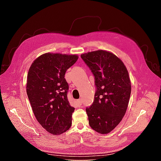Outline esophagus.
Instances as JSON below:
<instances>
[{"label":"esophagus","mask_w":161,"mask_h":161,"mask_svg":"<svg viewBox=\"0 0 161 161\" xmlns=\"http://www.w3.org/2000/svg\"><path fill=\"white\" fill-rule=\"evenodd\" d=\"M82 100L81 99H78L77 101H76V103H77V104L79 105H82Z\"/></svg>","instance_id":"esophagus-1"}]
</instances>
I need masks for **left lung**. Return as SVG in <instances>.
Here are the masks:
<instances>
[{"mask_svg": "<svg viewBox=\"0 0 161 161\" xmlns=\"http://www.w3.org/2000/svg\"><path fill=\"white\" fill-rule=\"evenodd\" d=\"M82 59L95 76L97 91L92 105L86 108L91 128L101 134L118 125L127 110L131 81L124 62L109 51L82 53Z\"/></svg>", "mask_w": 161, "mask_h": 161, "instance_id": "1", "label": "left lung"}]
</instances>
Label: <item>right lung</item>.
<instances>
[{
  "instance_id": "add662e5",
  "label": "right lung",
  "mask_w": 161,
  "mask_h": 161,
  "mask_svg": "<svg viewBox=\"0 0 161 161\" xmlns=\"http://www.w3.org/2000/svg\"><path fill=\"white\" fill-rule=\"evenodd\" d=\"M78 58L76 54L46 53L33 62L28 71L26 90L33 114L53 135L62 134L72 125L75 108L67 98L64 75Z\"/></svg>"
}]
</instances>
